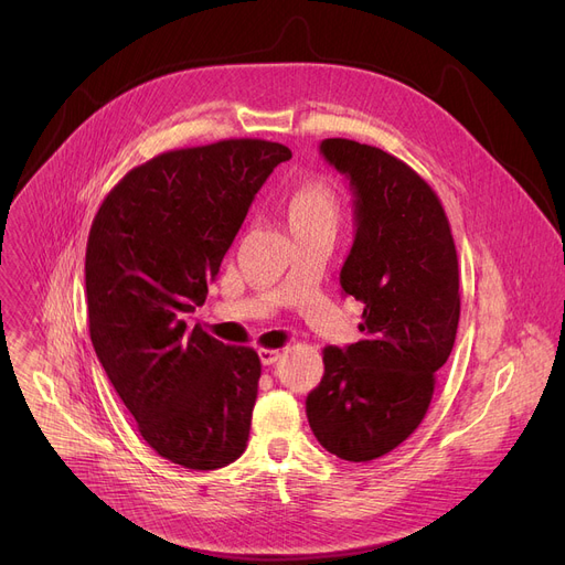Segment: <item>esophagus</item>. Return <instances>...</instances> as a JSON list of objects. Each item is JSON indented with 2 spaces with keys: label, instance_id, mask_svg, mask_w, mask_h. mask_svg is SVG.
Wrapping results in <instances>:
<instances>
[{
  "label": "esophagus",
  "instance_id": "1",
  "mask_svg": "<svg viewBox=\"0 0 565 565\" xmlns=\"http://www.w3.org/2000/svg\"><path fill=\"white\" fill-rule=\"evenodd\" d=\"M258 358L263 362V366H273L281 360V350H275V348H260L258 350Z\"/></svg>",
  "mask_w": 565,
  "mask_h": 565
}]
</instances>
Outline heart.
<instances>
[{
    "label": "heart",
    "mask_w": 565,
    "mask_h": 565,
    "mask_svg": "<svg viewBox=\"0 0 565 565\" xmlns=\"http://www.w3.org/2000/svg\"><path fill=\"white\" fill-rule=\"evenodd\" d=\"M288 215L295 231L311 226H337L339 224V196L330 181L324 178H307L292 190L288 199Z\"/></svg>",
    "instance_id": "obj_1"
}]
</instances>
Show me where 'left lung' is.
<instances>
[{
    "label": "left lung",
    "mask_w": 565,
    "mask_h": 565,
    "mask_svg": "<svg viewBox=\"0 0 565 565\" xmlns=\"http://www.w3.org/2000/svg\"><path fill=\"white\" fill-rule=\"evenodd\" d=\"M320 153L354 196L341 288L364 302V339L324 348L307 417L330 454L369 462L394 451L426 417L435 373L458 332V256L437 194L403 160L339 137L322 139Z\"/></svg>",
    "instance_id": "1"
}]
</instances>
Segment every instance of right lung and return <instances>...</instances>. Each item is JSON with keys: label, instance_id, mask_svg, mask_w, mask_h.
I'll use <instances>...</instances> for the list:
<instances>
[{"label": "right lung", "instance_id": "obj_1", "mask_svg": "<svg viewBox=\"0 0 565 565\" xmlns=\"http://www.w3.org/2000/svg\"><path fill=\"white\" fill-rule=\"evenodd\" d=\"M284 143L224 139L167 151L128 171L86 243L88 332L116 394L158 456L220 469L247 449L260 360L188 313L205 302Z\"/></svg>", "mask_w": 565, "mask_h": 565}]
</instances>
